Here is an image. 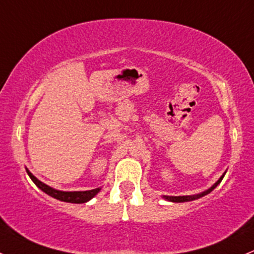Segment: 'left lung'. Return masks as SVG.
Masks as SVG:
<instances>
[{
	"label": "left lung",
	"instance_id": "8db88e82",
	"mask_svg": "<svg viewBox=\"0 0 254 254\" xmlns=\"http://www.w3.org/2000/svg\"><path fill=\"white\" fill-rule=\"evenodd\" d=\"M223 177H224V175H223V176L219 178L218 181H217L216 183H214V185L211 187L210 189H207V190L206 191H204V193H201V194H197V195H193V196H164L165 197L166 200H169V201H172V202H185V201H191V200H195V199H199V197H201V196H204V195H206V194H208V193H211V191L213 190L214 188H216L217 186L219 185V183H221V181L223 180Z\"/></svg>",
	"mask_w": 254,
	"mask_h": 254
}]
</instances>
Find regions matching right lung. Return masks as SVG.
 I'll list each match as a JSON object with an SVG mask.
<instances>
[{
	"mask_svg": "<svg viewBox=\"0 0 254 254\" xmlns=\"http://www.w3.org/2000/svg\"><path fill=\"white\" fill-rule=\"evenodd\" d=\"M27 175H29L30 178L33 181L36 186L43 190L44 193H47L50 196L55 197V199L60 200V201H65V202H73V204H83V202L89 201L91 197H94L95 195L100 191V188L96 189H91V190H86V191H61V190H57V189L52 188V187L44 185L43 182H41L40 180H37L29 170H26Z\"/></svg>",
	"mask_w": 254,
	"mask_h": 254,
	"instance_id": "obj_1",
	"label": "right lung"
}]
</instances>
